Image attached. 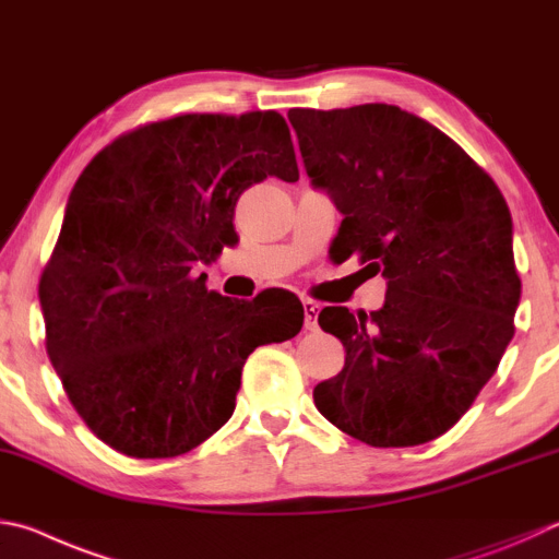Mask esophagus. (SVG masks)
Listing matches in <instances>:
<instances>
[{
    "instance_id": "obj_1",
    "label": "esophagus",
    "mask_w": 559,
    "mask_h": 559,
    "mask_svg": "<svg viewBox=\"0 0 559 559\" xmlns=\"http://www.w3.org/2000/svg\"><path fill=\"white\" fill-rule=\"evenodd\" d=\"M322 306L320 302H314L310 298L302 300V312H306V330H318V314H320Z\"/></svg>"
}]
</instances>
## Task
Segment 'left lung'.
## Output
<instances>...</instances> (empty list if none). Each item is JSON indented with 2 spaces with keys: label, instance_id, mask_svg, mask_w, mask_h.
<instances>
[{
  "label": "left lung",
  "instance_id": "obj_1",
  "mask_svg": "<svg viewBox=\"0 0 559 559\" xmlns=\"http://www.w3.org/2000/svg\"><path fill=\"white\" fill-rule=\"evenodd\" d=\"M308 178L342 212L332 249L385 278L383 308H324L344 369L318 411L371 448L448 432L513 340L521 278L501 190L462 146L395 105L290 109ZM367 266V269H369Z\"/></svg>",
  "mask_w": 559,
  "mask_h": 559
}]
</instances>
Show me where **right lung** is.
I'll use <instances>...</instances> for the list:
<instances>
[{"mask_svg":"<svg viewBox=\"0 0 559 559\" xmlns=\"http://www.w3.org/2000/svg\"><path fill=\"white\" fill-rule=\"evenodd\" d=\"M269 176H300L278 111L182 115L111 141L70 190L38 286L46 352L111 450L198 448L235 413L249 354L300 332L293 293L231 302L192 276L237 245V200Z\"/></svg>","mask_w":559,"mask_h":559,"instance_id":"1","label":"right lung"}]
</instances>
